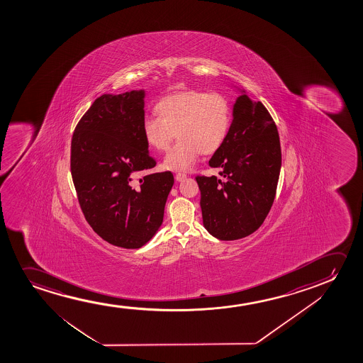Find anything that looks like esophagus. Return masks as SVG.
Here are the masks:
<instances>
[{"label": "esophagus", "mask_w": 363, "mask_h": 363, "mask_svg": "<svg viewBox=\"0 0 363 363\" xmlns=\"http://www.w3.org/2000/svg\"><path fill=\"white\" fill-rule=\"evenodd\" d=\"M187 177V174H184V172H177L176 174V176H174V179H176V181H184V179Z\"/></svg>", "instance_id": "1"}]
</instances>
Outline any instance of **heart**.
<instances>
[{"label":"heart","mask_w":363,"mask_h":363,"mask_svg":"<svg viewBox=\"0 0 363 363\" xmlns=\"http://www.w3.org/2000/svg\"><path fill=\"white\" fill-rule=\"evenodd\" d=\"M155 111L143 123V134L149 147L167 151L176 135L177 144L164 157L169 169H186L197 161L201 152L212 155L228 136L233 106L227 95L203 90H184L166 95L157 101Z\"/></svg>","instance_id":"b5f03b06"}]
</instances>
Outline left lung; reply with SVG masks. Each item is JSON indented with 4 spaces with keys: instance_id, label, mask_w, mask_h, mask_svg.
<instances>
[{
    "instance_id": "8db88e82",
    "label": "left lung",
    "mask_w": 363,
    "mask_h": 363,
    "mask_svg": "<svg viewBox=\"0 0 363 363\" xmlns=\"http://www.w3.org/2000/svg\"><path fill=\"white\" fill-rule=\"evenodd\" d=\"M209 166L219 176H196L204 227L220 240L254 233L273 206L281 167L278 129L260 101L239 96L228 136Z\"/></svg>"
}]
</instances>
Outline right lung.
<instances>
[{
  "label": "right lung",
  "instance_id": "right-lung-1",
  "mask_svg": "<svg viewBox=\"0 0 363 363\" xmlns=\"http://www.w3.org/2000/svg\"><path fill=\"white\" fill-rule=\"evenodd\" d=\"M144 90L101 95L75 126L70 172L80 208L108 243L138 249L164 220L174 186L169 171L136 176L156 166L143 134Z\"/></svg>",
  "mask_w": 363,
  "mask_h": 363
}]
</instances>
